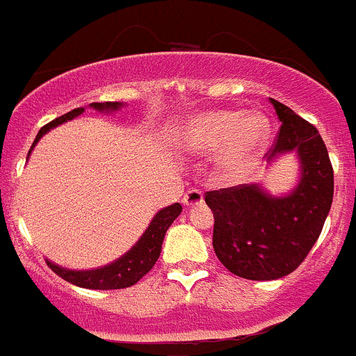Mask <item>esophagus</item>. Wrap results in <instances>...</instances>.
<instances>
[{"label":"esophagus","instance_id":"esophagus-1","mask_svg":"<svg viewBox=\"0 0 356 356\" xmlns=\"http://www.w3.org/2000/svg\"><path fill=\"white\" fill-rule=\"evenodd\" d=\"M204 202V195L200 190L197 188H190L188 192L183 195V204H185L186 207H192V206H199V204Z\"/></svg>","mask_w":356,"mask_h":356}]
</instances>
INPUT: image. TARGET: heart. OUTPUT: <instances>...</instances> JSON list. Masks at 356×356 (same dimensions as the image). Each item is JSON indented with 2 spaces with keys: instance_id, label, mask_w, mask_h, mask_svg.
I'll return each mask as SVG.
<instances>
[{
  "instance_id": "obj_1",
  "label": "heart",
  "mask_w": 356,
  "mask_h": 356,
  "mask_svg": "<svg viewBox=\"0 0 356 356\" xmlns=\"http://www.w3.org/2000/svg\"><path fill=\"white\" fill-rule=\"evenodd\" d=\"M268 121L261 112L213 108L186 122L179 145L192 154L218 150V168L228 177H237L258 161L268 142Z\"/></svg>"
}]
</instances>
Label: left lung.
<instances>
[{"instance_id": "obj_1", "label": "left lung", "mask_w": 356, "mask_h": 356, "mask_svg": "<svg viewBox=\"0 0 356 356\" xmlns=\"http://www.w3.org/2000/svg\"><path fill=\"white\" fill-rule=\"evenodd\" d=\"M270 104L282 126L266 157L273 163L296 154V186L284 195H272L259 183L206 193L214 214V252L225 268L249 280H275L294 272L318 238L334 195V171L315 126L273 98Z\"/></svg>"}]
</instances>
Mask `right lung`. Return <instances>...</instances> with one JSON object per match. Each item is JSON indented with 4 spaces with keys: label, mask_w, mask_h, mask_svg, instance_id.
<instances>
[{
    "label": "right lung",
    "mask_w": 356,
    "mask_h": 356,
    "mask_svg": "<svg viewBox=\"0 0 356 356\" xmlns=\"http://www.w3.org/2000/svg\"><path fill=\"white\" fill-rule=\"evenodd\" d=\"M91 108L98 112H104V114H111V112H118L124 107V104L121 102H104V104H90ZM84 107L74 108V111L67 112L62 118H57L55 121L48 122L47 126L40 129L36 140H34L33 147H31L29 154H27V159H29L31 152L34 150L36 143L40 142L41 136L47 135L50 129L57 128V126L63 124L67 121H72L74 118H77L79 114H83ZM181 214V204H173V206H168L164 209L157 211L156 216L152 218L150 225L147 227V230L143 232L142 237L136 241V244L129 249L128 252L121 256V258L114 259L108 265L100 266V268H91V270H70L63 268V266L55 265L54 261L47 259L48 266L57 273L58 277H62L67 282L74 284V286L86 287V289H98V291H108V289H124V287L135 286L143 275L150 272L156 261L159 259L161 249H163V241L164 235H166L168 228L171 227L175 220Z\"/></svg>",
    "instance_id": "obj_1"
}]
</instances>
